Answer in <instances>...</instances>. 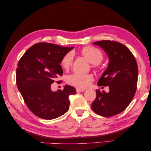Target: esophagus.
<instances>
[{
	"mask_svg": "<svg viewBox=\"0 0 151 151\" xmlns=\"http://www.w3.org/2000/svg\"><path fill=\"white\" fill-rule=\"evenodd\" d=\"M76 91L78 92H84L85 89H81V88H76Z\"/></svg>",
	"mask_w": 151,
	"mask_h": 151,
	"instance_id": "34e87169",
	"label": "esophagus"
}]
</instances>
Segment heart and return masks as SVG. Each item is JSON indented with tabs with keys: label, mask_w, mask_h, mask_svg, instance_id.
<instances>
[{
	"label": "heart",
	"mask_w": 151,
	"mask_h": 151,
	"mask_svg": "<svg viewBox=\"0 0 151 151\" xmlns=\"http://www.w3.org/2000/svg\"><path fill=\"white\" fill-rule=\"evenodd\" d=\"M81 55L84 57L90 63L92 64V68L95 69H101L100 63L103 60V53L99 48L94 46H86L80 51ZM73 54L69 52L64 55L61 59V65L65 70H68L73 63ZM94 78L91 74H80L74 73L69 75L66 78V82L69 84L78 88H84L93 82Z\"/></svg>",
	"instance_id": "b5f03b06"
}]
</instances>
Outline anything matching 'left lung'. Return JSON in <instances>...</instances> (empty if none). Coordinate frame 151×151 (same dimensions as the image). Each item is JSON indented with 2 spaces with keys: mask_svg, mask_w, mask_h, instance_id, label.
Segmentation results:
<instances>
[{
  "mask_svg": "<svg viewBox=\"0 0 151 151\" xmlns=\"http://www.w3.org/2000/svg\"><path fill=\"white\" fill-rule=\"evenodd\" d=\"M93 44L103 48L109 59L108 68L98 82L99 86H109V92L96 90L92 109L99 115L112 117L126 109L135 95L138 65L129 48L119 42L101 40Z\"/></svg>",
  "mask_w": 151,
  "mask_h": 151,
  "instance_id": "1",
  "label": "left lung"
}]
</instances>
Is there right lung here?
Masks as SVG:
<instances>
[{
    "label": "right lung",
    "instance_id": "obj_1",
    "mask_svg": "<svg viewBox=\"0 0 151 151\" xmlns=\"http://www.w3.org/2000/svg\"><path fill=\"white\" fill-rule=\"evenodd\" d=\"M73 47L40 42L31 46L19 59L16 69V83L29 109L45 119H52L69 110V96L75 88L65 85L52 92V83L63 75L60 65L63 57Z\"/></svg>",
    "mask_w": 151,
    "mask_h": 151
}]
</instances>
